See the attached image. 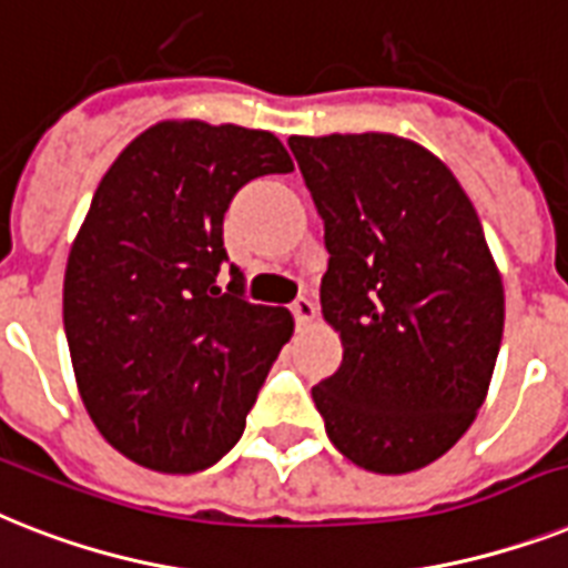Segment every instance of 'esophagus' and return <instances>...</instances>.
I'll list each match as a JSON object with an SVG mask.
<instances>
[{
    "label": "esophagus",
    "mask_w": 568,
    "mask_h": 568,
    "mask_svg": "<svg viewBox=\"0 0 568 568\" xmlns=\"http://www.w3.org/2000/svg\"><path fill=\"white\" fill-rule=\"evenodd\" d=\"M292 315L297 317L300 326H306V324H312V321H315L317 308H315V303H312V300H308V297H297L292 303Z\"/></svg>",
    "instance_id": "34e87169"
}]
</instances>
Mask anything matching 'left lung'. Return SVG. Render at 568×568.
Segmentation results:
<instances>
[{
    "label": "left lung",
    "mask_w": 568,
    "mask_h": 568,
    "mask_svg": "<svg viewBox=\"0 0 568 568\" xmlns=\"http://www.w3.org/2000/svg\"><path fill=\"white\" fill-rule=\"evenodd\" d=\"M329 268L321 308L344 358L312 388L353 464L399 476L458 444L490 388L505 288L455 174L394 133L288 140Z\"/></svg>",
    "instance_id": "1"
}]
</instances>
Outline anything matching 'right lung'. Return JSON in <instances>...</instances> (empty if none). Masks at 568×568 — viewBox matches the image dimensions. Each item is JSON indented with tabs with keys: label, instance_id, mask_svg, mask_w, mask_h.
Returning a JSON list of instances; mask_svg holds the SVG:
<instances>
[{
	"label": "right lung",
	"instance_id": "right-lung-1",
	"mask_svg": "<svg viewBox=\"0 0 568 568\" xmlns=\"http://www.w3.org/2000/svg\"><path fill=\"white\" fill-rule=\"evenodd\" d=\"M294 172L268 131L197 119L140 133L101 178L69 251L63 326L104 440L140 467L197 473L244 432L292 338L288 308L244 300L224 212L244 183Z\"/></svg>",
	"mask_w": 568,
	"mask_h": 568
}]
</instances>
